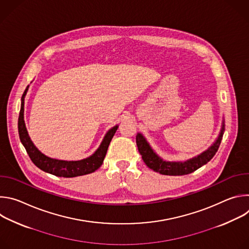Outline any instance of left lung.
I'll list each match as a JSON object with an SVG mask.
<instances>
[{
  "mask_svg": "<svg viewBox=\"0 0 249 249\" xmlns=\"http://www.w3.org/2000/svg\"><path fill=\"white\" fill-rule=\"evenodd\" d=\"M224 127L225 126L223 124L221 134L214 145H213L209 150L198 156L197 158L189 160L185 162H169L162 160L153 152L152 148L149 146L145 138L141 134H138L136 136V143L144 162L147 164L148 167H150L154 171L164 175H184L197 170L202 165L210 161L213 159V157L216 155L224 135Z\"/></svg>",
  "mask_w": 249,
  "mask_h": 249,
  "instance_id": "left-lung-1",
  "label": "left lung"
}]
</instances>
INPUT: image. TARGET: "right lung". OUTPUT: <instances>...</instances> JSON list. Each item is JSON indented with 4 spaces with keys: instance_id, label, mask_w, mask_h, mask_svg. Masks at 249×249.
Segmentation results:
<instances>
[{
    "instance_id": "right-lung-1",
    "label": "right lung",
    "mask_w": 249,
    "mask_h": 249,
    "mask_svg": "<svg viewBox=\"0 0 249 249\" xmlns=\"http://www.w3.org/2000/svg\"><path fill=\"white\" fill-rule=\"evenodd\" d=\"M28 86L25 89L22 96H21V106L18 116V134L19 139L22 145L24 146L30 160L32 162L39 167L41 170L51 173L60 177H76L85 174L91 173L99 168L103 162L106 152H107L110 142L118 128V126L110 129L107 134L105 135L101 145L97 149V151L88 159L76 161H67V160H59L46 157L41 152L37 150V148L33 145L31 142L23 120V106H24V96L26 94Z\"/></svg>"
}]
</instances>
